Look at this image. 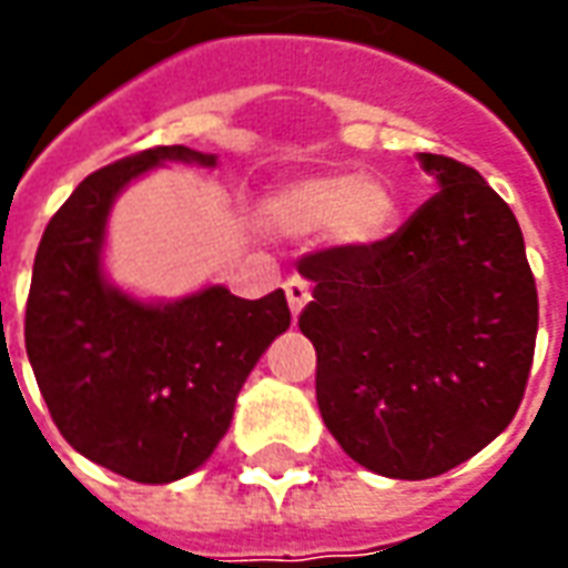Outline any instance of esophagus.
I'll list each match as a JSON object with an SVG mask.
<instances>
[{
    "label": "esophagus",
    "instance_id": "esophagus-1",
    "mask_svg": "<svg viewBox=\"0 0 568 568\" xmlns=\"http://www.w3.org/2000/svg\"><path fill=\"white\" fill-rule=\"evenodd\" d=\"M283 288H285V297H288V310H292V316H297V313L310 304V283L304 280V276H288Z\"/></svg>",
    "mask_w": 568,
    "mask_h": 568
}]
</instances>
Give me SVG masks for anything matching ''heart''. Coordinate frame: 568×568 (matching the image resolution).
<instances>
[{
  "label": "heart",
  "instance_id": "obj_1",
  "mask_svg": "<svg viewBox=\"0 0 568 568\" xmlns=\"http://www.w3.org/2000/svg\"><path fill=\"white\" fill-rule=\"evenodd\" d=\"M261 219L288 236L328 231L341 246H374L393 234L398 222V197L381 179L349 173L307 175L276 187L261 206Z\"/></svg>",
  "mask_w": 568,
  "mask_h": 568
}]
</instances>
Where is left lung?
Wrapping results in <instances>:
<instances>
[{
  "label": "left lung",
  "mask_w": 568,
  "mask_h": 568,
  "mask_svg": "<svg viewBox=\"0 0 568 568\" xmlns=\"http://www.w3.org/2000/svg\"><path fill=\"white\" fill-rule=\"evenodd\" d=\"M438 179L393 236L297 261L316 402L349 459L426 480L487 447L524 402L538 332L520 224L484 175L419 154Z\"/></svg>",
  "instance_id": "1"
}]
</instances>
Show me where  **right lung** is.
I'll use <instances>...</instances> for the list:
<instances>
[{"mask_svg": "<svg viewBox=\"0 0 568 568\" xmlns=\"http://www.w3.org/2000/svg\"><path fill=\"white\" fill-rule=\"evenodd\" d=\"M163 161L215 166V154L158 145L88 175L44 227L23 322L60 435L136 484H170L210 459L248 371L292 322L283 288L246 301L210 285L145 304L105 283L109 210L130 179Z\"/></svg>", "mask_w": 568, "mask_h": 568, "instance_id": "obj_1", "label": "right lung"}]
</instances>
